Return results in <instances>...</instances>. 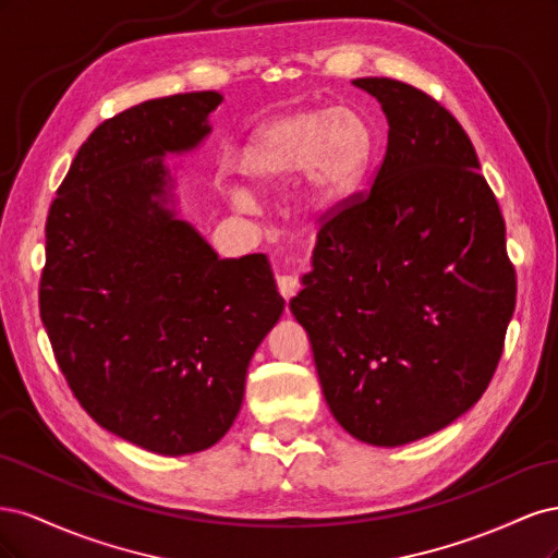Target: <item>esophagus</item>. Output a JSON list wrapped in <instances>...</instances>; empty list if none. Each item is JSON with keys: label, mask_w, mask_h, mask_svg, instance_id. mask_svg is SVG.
<instances>
[{"label": "esophagus", "mask_w": 558, "mask_h": 558, "mask_svg": "<svg viewBox=\"0 0 558 558\" xmlns=\"http://www.w3.org/2000/svg\"><path fill=\"white\" fill-rule=\"evenodd\" d=\"M277 286H279V293L283 295V300H291L300 291L298 279L291 277V275H279L277 277Z\"/></svg>", "instance_id": "esophagus-1"}]
</instances>
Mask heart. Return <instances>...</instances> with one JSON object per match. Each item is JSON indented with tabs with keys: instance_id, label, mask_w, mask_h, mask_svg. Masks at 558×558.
Wrapping results in <instances>:
<instances>
[{
	"instance_id": "obj_1",
	"label": "heart",
	"mask_w": 558,
	"mask_h": 558,
	"mask_svg": "<svg viewBox=\"0 0 558 558\" xmlns=\"http://www.w3.org/2000/svg\"><path fill=\"white\" fill-rule=\"evenodd\" d=\"M373 150L365 118L347 107L305 109L275 118L251 134L234 160V170L251 189H277L293 172L298 205L326 214L356 191ZM232 207L244 209L246 197L230 191Z\"/></svg>"
}]
</instances>
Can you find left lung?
<instances>
[{
	"label": "left lung",
	"instance_id": "8db88e82",
	"mask_svg": "<svg viewBox=\"0 0 558 558\" xmlns=\"http://www.w3.org/2000/svg\"><path fill=\"white\" fill-rule=\"evenodd\" d=\"M388 123L373 189L316 234L289 302L349 435L402 447L449 426L492 381L514 312L505 221L459 121L408 83L356 78Z\"/></svg>",
	"mask_w": 558,
	"mask_h": 558
}]
</instances>
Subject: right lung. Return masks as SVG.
I'll return each mask as SVG.
<instances>
[{"label":"right lung","mask_w":558,"mask_h":558,"mask_svg":"<svg viewBox=\"0 0 558 558\" xmlns=\"http://www.w3.org/2000/svg\"><path fill=\"white\" fill-rule=\"evenodd\" d=\"M221 102L185 93L105 121L46 221L39 312L62 375L99 426L162 456L230 430L253 353L283 314L265 253L218 258L177 209L165 158L205 142Z\"/></svg>","instance_id":"add662e5"}]
</instances>
